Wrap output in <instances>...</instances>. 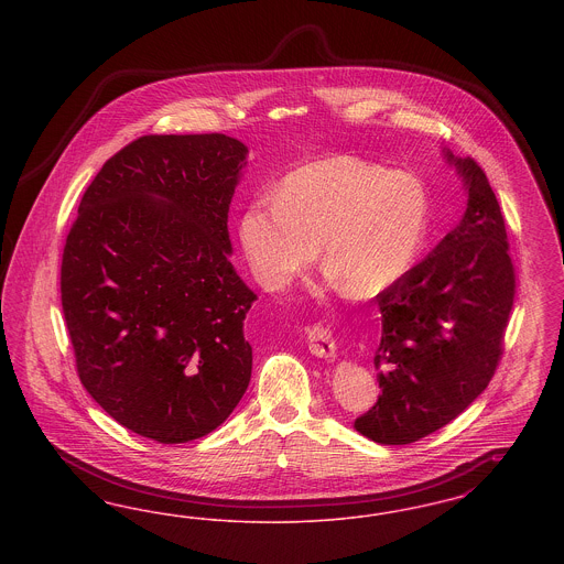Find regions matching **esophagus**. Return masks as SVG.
Returning a JSON list of instances; mask_svg holds the SVG:
<instances>
[{"mask_svg":"<svg viewBox=\"0 0 564 564\" xmlns=\"http://www.w3.org/2000/svg\"><path fill=\"white\" fill-rule=\"evenodd\" d=\"M308 336V349L317 357H334L336 355V343L332 336V329L325 327L322 323H315L306 329Z\"/></svg>","mask_w":564,"mask_h":564,"instance_id":"34e87169","label":"esophagus"}]
</instances>
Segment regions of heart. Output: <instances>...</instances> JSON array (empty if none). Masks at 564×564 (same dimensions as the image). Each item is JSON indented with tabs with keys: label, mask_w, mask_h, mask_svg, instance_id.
Returning <instances> with one entry per match:
<instances>
[{
	"label": "heart",
	"mask_w": 564,
	"mask_h": 564,
	"mask_svg": "<svg viewBox=\"0 0 564 564\" xmlns=\"http://www.w3.org/2000/svg\"><path fill=\"white\" fill-rule=\"evenodd\" d=\"M423 184L355 156H327L288 173L239 217L242 256L267 290H285L319 256L347 292L372 297L412 270L427 235Z\"/></svg>",
	"instance_id": "heart-1"
}]
</instances>
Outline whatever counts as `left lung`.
<instances>
[{
    "mask_svg": "<svg viewBox=\"0 0 564 564\" xmlns=\"http://www.w3.org/2000/svg\"><path fill=\"white\" fill-rule=\"evenodd\" d=\"M444 156L463 180L467 209L423 262L376 295L380 395L355 430L384 446L442 430L482 393L513 306L516 274L497 196L478 162Z\"/></svg>",
    "mask_w": 564,
    "mask_h": 564,
    "instance_id": "obj_1",
    "label": "left lung"
}]
</instances>
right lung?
<instances>
[{"instance_id":"1","label":"right lung","mask_w":564,"mask_h":564,"mask_svg":"<svg viewBox=\"0 0 564 564\" xmlns=\"http://www.w3.org/2000/svg\"><path fill=\"white\" fill-rule=\"evenodd\" d=\"M247 148L221 133L145 134L82 196L61 304L84 389L161 444L217 430L251 378L253 294L230 262Z\"/></svg>"}]
</instances>
